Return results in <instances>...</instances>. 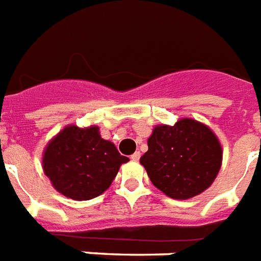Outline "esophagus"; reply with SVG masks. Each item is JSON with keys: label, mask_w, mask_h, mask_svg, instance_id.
Returning <instances> with one entry per match:
<instances>
[{"label": "esophagus", "mask_w": 261, "mask_h": 261, "mask_svg": "<svg viewBox=\"0 0 261 261\" xmlns=\"http://www.w3.org/2000/svg\"><path fill=\"white\" fill-rule=\"evenodd\" d=\"M140 158H141L140 152H136V153H133V155H131V160H134V162H138Z\"/></svg>", "instance_id": "obj_1"}]
</instances>
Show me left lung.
Returning a JSON list of instances; mask_svg holds the SVG:
<instances>
[{
    "mask_svg": "<svg viewBox=\"0 0 261 261\" xmlns=\"http://www.w3.org/2000/svg\"><path fill=\"white\" fill-rule=\"evenodd\" d=\"M140 162L158 190L173 199H190L213 184L223 149L207 125L184 117L174 125H156Z\"/></svg>",
    "mask_w": 261,
    "mask_h": 261,
    "instance_id": "obj_1",
    "label": "left lung"
}]
</instances>
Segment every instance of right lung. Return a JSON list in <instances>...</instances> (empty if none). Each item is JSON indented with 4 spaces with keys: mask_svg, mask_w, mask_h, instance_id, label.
I'll list each match as a JSON object with an SVG mask.
<instances>
[{
    "mask_svg": "<svg viewBox=\"0 0 261 261\" xmlns=\"http://www.w3.org/2000/svg\"><path fill=\"white\" fill-rule=\"evenodd\" d=\"M128 162L115 144L103 140L96 125H67L54 137L42 155V169L54 188L74 200L103 194L120 166Z\"/></svg>",
    "mask_w": 261,
    "mask_h": 261,
    "instance_id": "obj_1",
    "label": "right lung"
}]
</instances>
